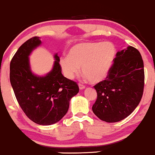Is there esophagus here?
<instances>
[{"mask_svg": "<svg viewBox=\"0 0 155 155\" xmlns=\"http://www.w3.org/2000/svg\"><path fill=\"white\" fill-rule=\"evenodd\" d=\"M79 88H80V90H83V89H85V86L84 85H83V84H81V83H80L79 85Z\"/></svg>", "mask_w": 155, "mask_h": 155, "instance_id": "1", "label": "esophagus"}]
</instances>
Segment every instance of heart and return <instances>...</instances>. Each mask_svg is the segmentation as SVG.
Masks as SVG:
<instances>
[{
    "instance_id": "1",
    "label": "heart",
    "mask_w": 155,
    "mask_h": 155,
    "mask_svg": "<svg viewBox=\"0 0 155 155\" xmlns=\"http://www.w3.org/2000/svg\"><path fill=\"white\" fill-rule=\"evenodd\" d=\"M116 48L112 42L81 43L72 45L68 56L59 61L64 75L73 79L81 72L91 83H97L107 78L113 65Z\"/></svg>"
}]
</instances>
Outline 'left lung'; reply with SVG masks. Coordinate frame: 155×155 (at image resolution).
Returning <instances> with one entry per match:
<instances>
[{
	"mask_svg": "<svg viewBox=\"0 0 155 155\" xmlns=\"http://www.w3.org/2000/svg\"><path fill=\"white\" fill-rule=\"evenodd\" d=\"M143 85L142 57L137 49L128 46L116 54L106 80L94 86L97 99L92 107L93 112L107 123L125 119L139 105Z\"/></svg>",
	"mask_w": 155,
	"mask_h": 155,
	"instance_id": "8db88e82",
	"label": "left lung"
}]
</instances>
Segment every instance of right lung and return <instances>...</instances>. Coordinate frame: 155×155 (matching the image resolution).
Returning <instances> with one entry per match:
<instances>
[{"mask_svg": "<svg viewBox=\"0 0 155 155\" xmlns=\"http://www.w3.org/2000/svg\"><path fill=\"white\" fill-rule=\"evenodd\" d=\"M41 43L39 37H33L19 47L10 64V82L27 117L37 124L50 125L67 114L70 100L79 92V88L75 82L61 74L57 54H54L50 72L41 76L32 72L29 56Z\"/></svg>", "mask_w": 155, "mask_h": 155, "instance_id": "obj_1", "label": "right lung"}]
</instances>
